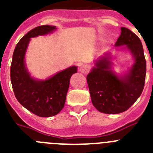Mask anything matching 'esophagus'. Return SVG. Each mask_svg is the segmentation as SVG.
Wrapping results in <instances>:
<instances>
[{
  "mask_svg": "<svg viewBox=\"0 0 153 153\" xmlns=\"http://www.w3.org/2000/svg\"><path fill=\"white\" fill-rule=\"evenodd\" d=\"M90 70V67L87 66V65H83L81 66L80 68H79V71L83 74H87Z\"/></svg>",
  "mask_w": 153,
  "mask_h": 153,
  "instance_id": "obj_1",
  "label": "esophagus"
}]
</instances>
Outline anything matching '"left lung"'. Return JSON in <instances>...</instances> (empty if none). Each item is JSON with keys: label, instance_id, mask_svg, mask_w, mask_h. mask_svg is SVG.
Here are the masks:
<instances>
[{"label": "left lung", "instance_id": "1", "mask_svg": "<svg viewBox=\"0 0 153 153\" xmlns=\"http://www.w3.org/2000/svg\"><path fill=\"white\" fill-rule=\"evenodd\" d=\"M117 51H128L132 64L122 74L114 70L110 52L99 56L86 76L92 103L101 113L117 114L129 109L140 97L145 84L146 62L140 39L130 30L121 27L115 44Z\"/></svg>", "mask_w": 153, "mask_h": 153}]
</instances>
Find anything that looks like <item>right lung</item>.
Here are the masks:
<instances>
[{
	"label": "right lung",
	"mask_w": 153,
	"mask_h": 153,
	"mask_svg": "<svg viewBox=\"0 0 153 153\" xmlns=\"http://www.w3.org/2000/svg\"><path fill=\"white\" fill-rule=\"evenodd\" d=\"M56 26L44 25L31 30L16 46L10 66V80L17 101L30 112L40 117L58 114L64 106L70 77L77 72L72 66L45 79L31 76L25 61L31 38L53 33Z\"/></svg>",
	"instance_id": "right-lung-1"
}]
</instances>
